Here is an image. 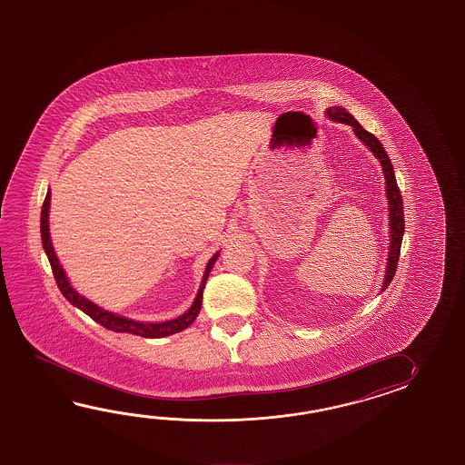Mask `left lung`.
Here are the masks:
<instances>
[{
  "label": "left lung",
  "mask_w": 465,
  "mask_h": 465,
  "mask_svg": "<svg viewBox=\"0 0 465 465\" xmlns=\"http://www.w3.org/2000/svg\"><path fill=\"white\" fill-rule=\"evenodd\" d=\"M327 116L331 119H336L339 123H346L349 126H352L357 138L361 139L367 148L374 153L386 176V191L387 199H389V211H391V251H389V262H387L386 279H384V286L382 291H386L387 286L391 284V281L394 279L395 271H397V262L401 256V244H402V236H404V208H402V196H401V189L397 186L395 181L394 168L391 164V159L387 156L386 149L382 148L381 141L362 128L356 118L352 114H349L346 109L334 108L327 109Z\"/></svg>",
  "instance_id": "8db88e82"
}]
</instances>
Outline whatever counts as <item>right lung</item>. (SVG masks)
I'll return each instance as SVG.
<instances>
[{
    "label": "right lung",
    "mask_w": 465,
    "mask_h": 465,
    "mask_svg": "<svg viewBox=\"0 0 465 465\" xmlns=\"http://www.w3.org/2000/svg\"><path fill=\"white\" fill-rule=\"evenodd\" d=\"M50 198L51 193L48 191V194H46V198H45V203H43V208H41V242H43L46 256L50 259L53 276L56 279V284L60 287L61 294L66 297L73 306H76L78 309H81L83 312H86L93 321H96L98 324L106 327L109 331H114V332H128V334H134V336L151 337V339L176 334V332H181L183 329H186V327L191 326V324L194 322V319L198 317L201 306H203V291H204V286H206L209 272H211V269L214 266L219 252H216L214 256L209 259L208 266H206V271H204V277H203V281H201L198 296L194 299V304L191 306V309H189L186 314L176 317V319H173V321L153 322V324L138 322V321H133V319H128V317L116 316V314H111L108 311H104V309H101V307L96 306V304L89 302L88 299L79 296L78 292L71 287L70 281H68V277L64 274L63 267L60 266L58 257H56L54 251H53V246H51L50 226H48Z\"/></svg>",
    "instance_id": "right-lung-1"
}]
</instances>
